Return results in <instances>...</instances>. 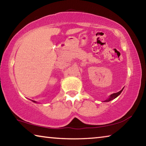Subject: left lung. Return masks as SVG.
Segmentation results:
<instances>
[{"label": "left lung", "instance_id": "1", "mask_svg": "<svg viewBox=\"0 0 146 146\" xmlns=\"http://www.w3.org/2000/svg\"><path fill=\"white\" fill-rule=\"evenodd\" d=\"M123 89L121 91H120L119 92H118V93H113V94H111V95L110 96V97H109L108 99H106V100H104V102H110V101H111V100H113V99H115V98H117L118 95H120V94L122 93V90H123Z\"/></svg>", "mask_w": 146, "mask_h": 146}]
</instances>
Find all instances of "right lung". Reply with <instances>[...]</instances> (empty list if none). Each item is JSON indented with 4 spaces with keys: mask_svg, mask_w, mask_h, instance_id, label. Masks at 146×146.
I'll return each mask as SVG.
<instances>
[{
    "mask_svg": "<svg viewBox=\"0 0 146 146\" xmlns=\"http://www.w3.org/2000/svg\"><path fill=\"white\" fill-rule=\"evenodd\" d=\"M33 102H36V101H34V100H33Z\"/></svg>",
    "mask_w": 146,
    "mask_h": 146,
    "instance_id": "obj_1",
    "label": "right lung"
}]
</instances>
